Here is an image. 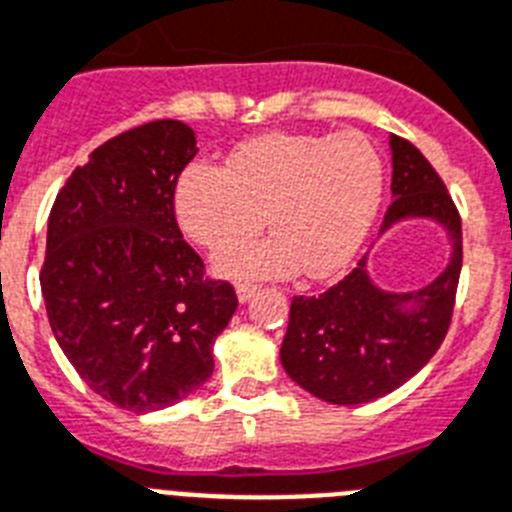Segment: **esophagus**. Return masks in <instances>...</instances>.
Segmentation results:
<instances>
[{"label":"esophagus","instance_id":"esophagus-1","mask_svg":"<svg viewBox=\"0 0 512 512\" xmlns=\"http://www.w3.org/2000/svg\"><path fill=\"white\" fill-rule=\"evenodd\" d=\"M256 290H259V287H256V285H238V287H235L240 303H248V300H251L253 295H256Z\"/></svg>","mask_w":512,"mask_h":512}]
</instances>
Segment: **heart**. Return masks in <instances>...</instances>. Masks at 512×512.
<instances>
[{
	"label": "heart",
	"mask_w": 512,
	"mask_h": 512,
	"mask_svg": "<svg viewBox=\"0 0 512 512\" xmlns=\"http://www.w3.org/2000/svg\"><path fill=\"white\" fill-rule=\"evenodd\" d=\"M386 196V163L357 131L334 137L274 131L248 139L227 168L191 163L173 191V212L196 246L222 251L261 230L274 235L225 251L227 277H331L368 240Z\"/></svg>",
	"instance_id": "b5f03b06"
}]
</instances>
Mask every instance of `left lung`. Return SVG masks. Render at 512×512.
<instances>
[{
  "mask_svg": "<svg viewBox=\"0 0 512 512\" xmlns=\"http://www.w3.org/2000/svg\"><path fill=\"white\" fill-rule=\"evenodd\" d=\"M391 194L381 235L406 220H430L451 240V261L430 285L388 292L368 274V256L323 295H298L279 357L292 381L329 404L381 399L425 368L451 326L461 277V217L427 157L391 134Z\"/></svg>",
  "mask_w": 512,
  "mask_h": 512,
  "instance_id": "obj_1",
  "label": "left lung"
}]
</instances>
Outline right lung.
Segmentation results:
<instances>
[{
	"instance_id": "add662e5",
	"label": "right lung",
	"mask_w": 512,
	"mask_h": 512,
	"mask_svg": "<svg viewBox=\"0 0 512 512\" xmlns=\"http://www.w3.org/2000/svg\"><path fill=\"white\" fill-rule=\"evenodd\" d=\"M194 129L160 119L90 152L48 214L41 292L61 352L126 412L173 406L207 383L212 344L238 308L204 277L173 212Z\"/></svg>"
}]
</instances>
